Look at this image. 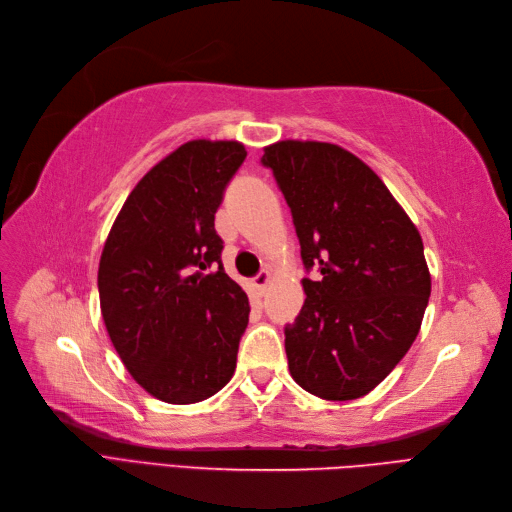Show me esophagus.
Wrapping results in <instances>:
<instances>
[{
	"label": "esophagus",
	"mask_w": 512,
	"mask_h": 512,
	"mask_svg": "<svg viewBox=\"0 0 512 512\" xmlns=\"http://www.w3.org/2000/svg\"><path fill=\"white\" fill-rule=\"evenodd\" d=\"M270 278H272V274L268 272V270H263V272H259L255 278H253V285L259 289V291H263L268 287V283H270Z\"/></svg>",
	"instance_id": "34e87169"
}]
</instances>
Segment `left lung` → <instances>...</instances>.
<instances>
[{"instance_id": "obj_1", "label": "left lung", "mask_w": 512, "mask_h": 512, "mask_svg": "<svg viewBox=\"0 0 512 512\" xmlns=\"http://www.w3.org/2000/svg\"><path fill=\"white\" fill-rule=\"evenodd\" d=\"M291 208L304 306L285 327L293 381L323 400L370 393L415 342L432 293L423 240L364 161L329 142L263 148Z\"/></svg>"}]
</instances>
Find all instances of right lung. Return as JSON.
<instances>
[{
	"instance_id": "right-lung-1",
	"label": "right lung",
	"mask_w": 512,
	"mask_h": 512,
	"mask_svg": "<svg viewBox=\"0 0 512 512\" xmlns=\"http://www.w3.org/2000/svg\"><path fill=\"white\" fill-rule=\"evenodd\" d=\"M244 159L236 140L178 146L129 193L104 244L97 289L108 336L161 402H202L234 376L251 308L223 270L214 212Z\"/></svg>"
}]
</instances>
